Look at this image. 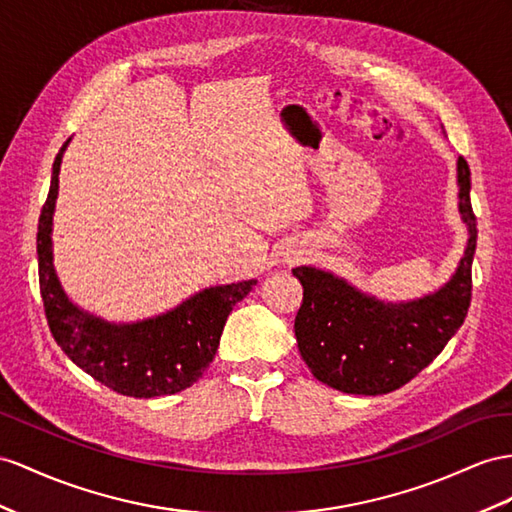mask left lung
<instances>
[{"instance_id": "left-lung-1", "label": "left lung", "mask_w": 512, "mask_h": 512, "mask_svg": "<svg viewBox=\"0 0 512 512\" xmlns=\"http://www.w3.org/2000/svg\"><path fill=\"white\" fill-rule=\"evenodd\" d=\"M469 190V164L461 155L458 209L469 227V242L454 277L435 294L385 305L331 272L311 266L292 270L303 283L296 342L318 381L355 396H381L415 378L461 329L471 303V261L478 238Z\"/></svg>"}]
</instances>
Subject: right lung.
<instances>
[{
  "label": "right lung",
  "mask_w": 512,
  "mask_h": 512,
  "mask_svg": "<svg viewBox=\"0 0 512 512\" xmlns=\"http://www.w3.org/2000/svg\"><path fill=\"white\" fill-rule=\"evenodd\" d=\"M67 144L69 140L54 160L36 233L38 283L49 331L77 368L123 396L155 398L188 389L214 361L233 305L240 303L257 281L209 287L164 316L136 324H110L77 309L60 287L51 255V218Z\"/></svg>",
  "instance_id": "1"
}]
</instances>
